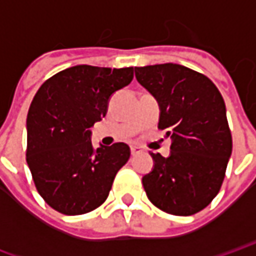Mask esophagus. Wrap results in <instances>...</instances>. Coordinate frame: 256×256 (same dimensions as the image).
<instances>
[{
	"label": "esophagus",
	"mask_w": 256,
	"mask_h": 256,
	"mask_svg": "<svg viewBox=\"0 0 256 256\" xmlns=\"http://www.w3.org/2000/svg\"><path fill=\"white\" fill-rule=\"evenodd\" d=\"M130 150H132V155H133V156L140 155V154H141V152H142V150H141V148H140V146H136V145H133V146H132V148H130Z\"/></svg>",
	"instance_id": "esophagus-1"
}]
</instances>
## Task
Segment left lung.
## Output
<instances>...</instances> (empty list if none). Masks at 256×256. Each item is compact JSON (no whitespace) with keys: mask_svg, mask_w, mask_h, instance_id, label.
<instances>
[{"mask_svg":"<svg viewBox=\"0 0 256 256\" xmlns=\"http://www.w3.org/2000/svg\"><path fill=\"white\" fill-rule=\"evenodd\" d=\"M136 78L160 108L158 128L172 140L167 158L150 154L146 196L172 215H192L218 194L232 155L225 101L203 74L180 64L136 67Z\"/></svg>","mask_w":256,"mask_h":256,"instance_id":"left-lung-1","label":"left lung"}]
</instances>
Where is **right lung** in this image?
Returning a JSON list of instances; mask_svg holds the SVG:
<instances>
[{
	"label": "right lung",
	"mask_w": 256,
	"mask_h": 256,
	"mask_svg": "<svg viewBox=\"0 0 256 256\" xmlns=\"http://www.w3.org/2000/svg\"><path fill=\"white\" fill-rule=\"evenodd\" d=\"M133 76V67L80 64L53 75L34 96L27 115V164L40 194L58 212L80 215L100 207L128 160L124 142L94 150L90 128Z\"/></svg>",
	"instance_id": "obj_1"
}]
</instances>
